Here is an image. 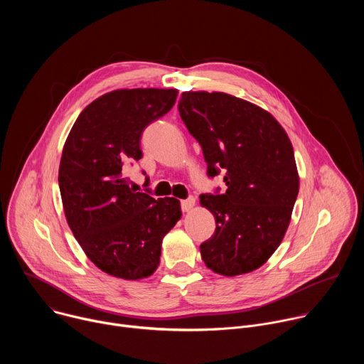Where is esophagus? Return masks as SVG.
<instances>
[{
    "label": "esophagus",
    "mask_w": 364,
    "mask_h": 364,
    "mask_svg": "<svg viewBox=\"0 0 364 364\" xmlns=\"http://www.w3.org/2000/svg\"><path fill=\"white\" fill-rule=\"evenodd\" d=\"M194 204H196V200L193 198V197H188V198H186V200H181V210L183 212H190L193 207H194Z\"/></svg>",
    "instance_id": "34e87169"
}]
</instances>
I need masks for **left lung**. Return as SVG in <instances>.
<instances>
[{"mask_svg": "<svg viewBox=\"0 0 364 364\" xmlns=\"http://www.w3.org/2000/svg\"><path fill=\"white\" fill-rule=\"evenodd\" d=\"M178 112L201 145L210 178L226 191L201 194L216 230L200 245L205 267L235 277L262 267L288 229L299 178L292 144L262 108L222 92H183Z\"/></svg>", "mask_w": 364, "mask_h": 364, "instance_id": "obj_1", "label": "left lung"}]
</instances>
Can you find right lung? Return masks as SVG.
<instances>
[{
	"label": "right lung",
	"mask_w": 364,
	"mask_h": 364,
	"mask_svg": "<svg viewBox=\"0 0 364 364\" xmlns=\"http://www.w3.org/2000/svg\"><path fill=\"white\" fill-rule=\"evenodd\" d=\"M177 93L121 89L103 95L82 111L63 146L59 187L66 220L86 256L112 277L152 275L164 236L181 218L177 198L155 200L149 188H131L124 174L142 159L144 129L174 107Z\"/></svg>",
	"instance_id": "right-lung-1"
}]
</instances>
